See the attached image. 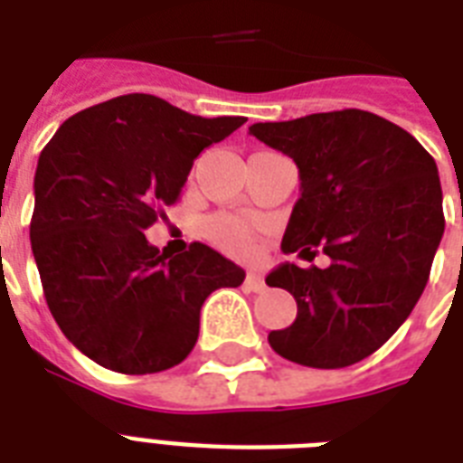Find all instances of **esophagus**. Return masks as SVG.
<instances>
[{
  "label": "esophagus",
  "instance_id": "1",
  "mask_svg": "<svg viewBox=\"0 0 463 463\" xmlns=\"http://www.w3.org/2000/svg\"><path fill=\"white\" fill-rule=\"evenodd\" d=\"M245 283H247V288L254 290V293H260V290L267 288V283H264V276L257 274V271H250V274H247V279H245Z\"/></svg>",
  "mask_w": 463,
  "mask_h": 463
}]
</instances>
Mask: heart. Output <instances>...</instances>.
Returning a JSON list of instances; mask_svg holds the SVG:
<instances>
[{"label":"heart","instance_id":"heart-1","mask_svg":"<svg viewBox=\"0 0 463 463\" xmlns=\"http://www.w3.org/2000/svg\"><path fill=\"white\" fill-rule=\"evenodd\" d=\"M203 235L218 245L221 250L231 254H238V257H250L254 252V232L252 228L238 216H228V213H218V216H211L206 223H203Z\"/></svg>","mask_w":463,"mask_h":463}]
</instances>
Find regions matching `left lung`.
I'll return each instance as SVG.
<instances>
[{"label": "left lung", "instance_id": "8db88e82", "mask_svg": "<svg viewBox=\"0 0 463 463\" xmlns=\"http://www.w3.org/2000/svg\"><path fill=\"white\" fill-rule=\"evenodd\" d=\"M250 134L300 170L281 250L331 260L326 269L286 261L267 276L298 303L296 322L269 344L319 370L360 363L423 296L445 232L438 165L406 129L365 110L257 122Z\"/></svg>", "mask_w": 463, "mask_h": 463}]
</instances>
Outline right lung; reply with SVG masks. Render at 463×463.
<instances>
[{"mask_svg": "<svg viewBox=\"0 0 463 463\" xmlns=\"http://www.w3.org/2000/svg\"><path fill=\"white\" fill-rule=\"evenodd\" d=\"M245 118H199L129 93L69 118L35 170L31 247L54 322L98 365L163 373L187 358L199 312L245 271L192 242L167 260L146 231L180 199L194 158Z\"/></svg>", "mask_w": 463, "mask_h": 463, "instance_id": "obj_1", "label": "right lung"}]
</instances>
